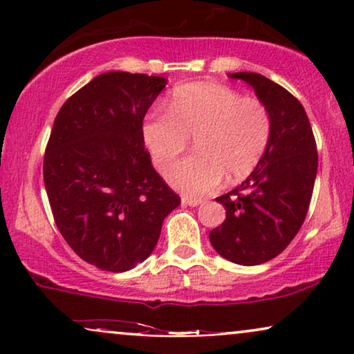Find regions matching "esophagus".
Returning <instances> with one entry per match:
<instances>
[{"label": "esophagus", "mask_w": 354, "mask_h": 354, "mask_svg": "<svg viewBox=\"0 0 354 354\" xmlns=\"http://www.w3.org/2000/svg\"><path fill=\"white\" fill-rule=\"evenodd\" d=\"M182 203H183V205H187V206H198V205H201L203 200H201V198L182 196Z\"/></svg>", "instance_id": "obj_1"}]
</instances>
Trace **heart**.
<instances>
[{"mask_svg": "<svg viewBox=\"0 0 354 354\" xmlns=\"http://www.w3.org/2000/svg\"><path fill=\"white\" fill-rule=\"evenodd\" d=\"M195 138V151L167 172L188 196L214 190L225 176L241 180L258 167L272 138V114L258 98L230 86L196 82L174 90L169 111H149L143 140L158 171H166Z\"/></svg>", "mask_w": 354, "mask_h": 354, "instance_id": "b5f03b06", "label": "heart"}]
</instances>
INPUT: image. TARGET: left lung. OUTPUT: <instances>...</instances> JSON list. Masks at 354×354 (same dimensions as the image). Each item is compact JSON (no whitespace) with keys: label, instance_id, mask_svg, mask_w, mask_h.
Instances as JSON below:
<instances>
[{"label":"left lung","instance_id":"obj_1","mask_svg":"<svg viewBox=\"0 0 354 354\" xmlns=\"http://www.w3.org/2000/svg\"><path fill=\"white\" fill-rule=\"evenodd\" d=\"M253 86L272 114V138L251 176L216 198L225 221L209 232L222 258L241 266L268 263L290 245L306 219L317 172V147L303 104L268 77L229 74Z\"/></svg>","mask_w":354,"mask_h":354}]
</instances>
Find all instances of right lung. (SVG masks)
Masks as SVG:
<instances>
[{"instance_id": "obj_1", "label": "right lung", "mask_w": 354, "mask_h": 354, "mask_svg": "<svg viewBox=\"0 0 354 354\" xmlns=\"http://www.w3.org/2000/svg\"><path fill=\"white\" fill-rule=\"evenodd\" d=\"M166 79L106 72L82 86L57 113L43 159L53 217L86 263L124 272L158 243L180 196L154 171L143 119Z\"/></svg>"}]
</instances>
